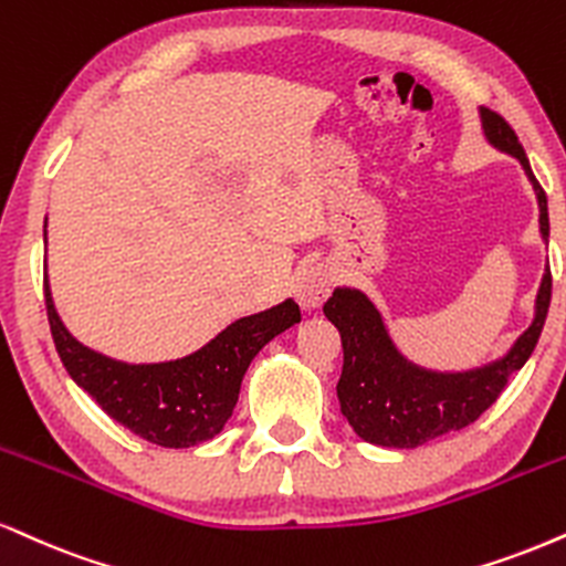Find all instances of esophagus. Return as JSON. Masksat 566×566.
I'll return each mask as SVG.
<instances>
[{
	"label": "esophagus",
	"instance_id": "obj_1",
	"mask_svg": "<svg viewBox=\"0 0 566 566\" xmlns=\"http://www.w3.org/2000/svg\"><path fill=\"white\" fill-rule=\"evenodd\" d=\"M329 290H332L329 271H326L324 265H311V269H305L303 274L297 276L295 297L305 311H313L326 301Z\"/></svg>",
	"mask_w": 566,
	"mask_h": 566
}]
</instances>
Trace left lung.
I'll list each match as a JSON object with an SVG mask.
<instances>
[{"label": "left lung", "instance_id": "left-lung-1", "mask_svg": "<svg viewBox=\"0 0 566 566\" xmlns=\"http://www.w3.org/2000/svg\"><path fill=\"white\" fill-rule=\"evenodd\" d=\"M482 132L501 153L514 155L533 181L541 208V234L548 244V200L530 168L514 128L499 113L480 107ZM551 305V269L535 297V318L506 356L469 371H430L395 348L377 305L360 290L337 287L324 316L343 337V374L337 382L339 411L358 438L385 448H417L442 434L464 430L499 400L512 374L533 356Z\"/></svg>", "mask_w": 566, "mask_h": 566}]
</instances>
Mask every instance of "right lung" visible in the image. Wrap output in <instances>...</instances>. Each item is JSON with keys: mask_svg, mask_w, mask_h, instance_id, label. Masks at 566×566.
<instances>
[{"mask_svg": "<svg viewBox=\"0 0 566 566\" xmlns=\"http://www.w3.org/2000/svg\"><path fill=\"white\" fill-rule=\"evenodd\" d=\"M46 234V231H44ZM44 301L54 348L81 390L97 400L107 417L163 448H192L223 430L250 360L292 324L301 322L295 301L237 318L208 345L163 364H124L81 345L65 329L44 276Z\"/></svg>", "mask_w": 566, "mask_h": 566, "instance_id": "obj_1", "label": "right lung"}]
</instances>
